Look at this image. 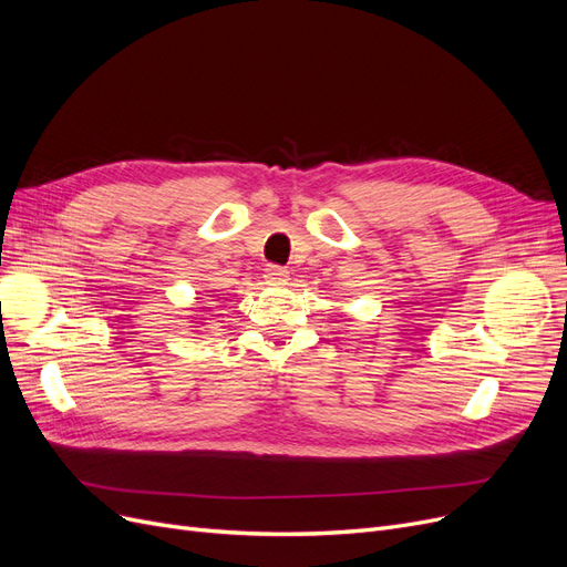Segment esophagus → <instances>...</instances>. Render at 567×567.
Returning a JSON list of instances; mask_svg holds the SVG:
<instances>
[{
    "label": "esophagus",
    "instance_id": "obj_1",
    "mask_svg": "<svg viewBox=\"0 0 567 567\" xmlns=\"http://www.w3.org/2000/svg\"><path fill=\"white\" fill-rule=\"evenodd\" d=\"M264 278L268 285H287L289 280V270L278 266V264H270L266 270H264Z\"/></svg>",
    "mask_w": 567,
    "mask_h": 567
}]
</instances>
